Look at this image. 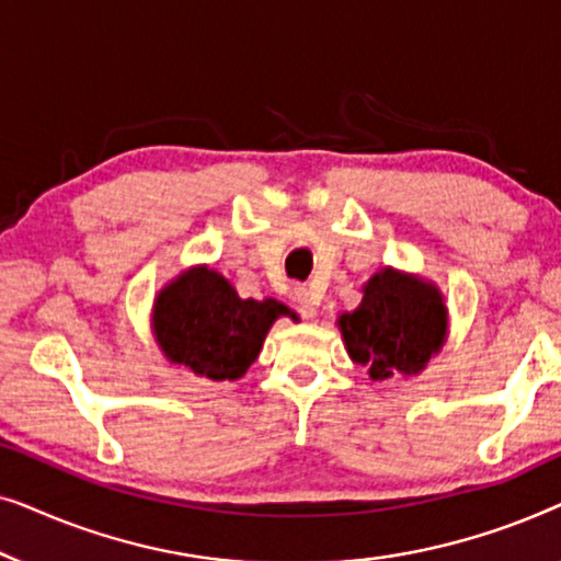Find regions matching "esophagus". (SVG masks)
Returning <instances> with one entry per match:
<instances>
[{
	"label": "esophagus",
	"instance_id": "esophagus-1",
	"mask_svg": "<svg viewBox=\"0 0 561 561\" xmlns=\"http://www.w3.org/2000/svg\"><path fill=\"white\" fill-rule=\"evenodd\" d=\"M294 296H296L298 311H301L306 319H313V317H317L319 304H321V294H319V290H313L311 286H296Z\"/></svg>",
	"mask_w": 561,
	"mask_h": 561
}]
</instances>
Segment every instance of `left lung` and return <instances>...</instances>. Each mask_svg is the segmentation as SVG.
I'll return each instance as SVG.
<instances>
[{
  "instance_id": "left-lung-1",
  "label": "left lung",
  "mask_w": 561,
  "mask_h": 561,
  "mask_svg": "<svg viewBox=\"0 0 561 561\" xmlns=\"http://www.w3.org/2000/svg\"><path fill=\"white\" fill-rule=\"evenodd\" d=\"M340 329L350 357L386 380L424 370L444 342L447 309L434 286L386 267L367 280L363 304L342 313Z\"/></svg>"
}]
</instances>
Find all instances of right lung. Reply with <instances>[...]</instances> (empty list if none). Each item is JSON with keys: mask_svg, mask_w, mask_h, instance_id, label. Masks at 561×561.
<instances>
[{"mask_svg": "<svg viewBox=\"0 0 561 561\" xmlns=\"http://www.w3.org/2000/svg\"><path fill=\"white\" fill-rule=\"evenodd\" d=\"M280 313L288 309L273 298H240L219 273L196 267L160 290L152 324L171 363L211 380H237Z\"/></svg>", "mask_w": 561, "mask_h": 561, "instance_id": "right-lung-1", "label": "right lung"}]
</instances>
